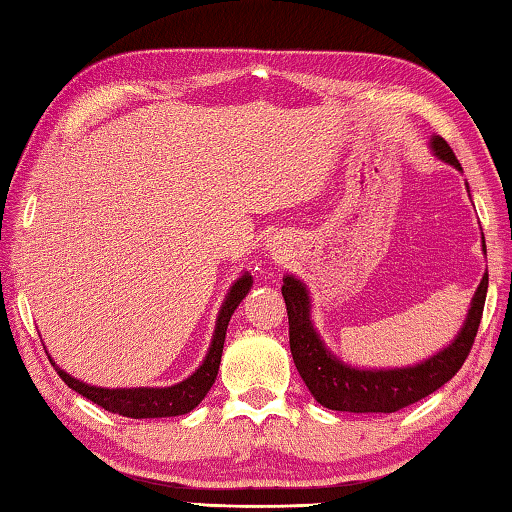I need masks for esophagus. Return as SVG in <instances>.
<instances>
[{
  "mask_svg": "<svg viewBox=\"0 0 512 512\" xmlns=\"http://www.w3.org/2000/svg\"><path fill=\"white\" fill-rule=\"evenodd\" d=\"M266 246H269L275 259H280L282 255H285V248H287V246H282V241H278V239H271V243H266Z\"/></svg>",
  "mask_w": 512,
  "mask_h": 512,
  "instance_id": "34e87169",
  "label": "esophagus"
}]
</instances>
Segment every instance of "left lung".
I'll list each match as a JSON object with an SVG mask.
<instances>
[{"instance_id":"1","label":"left lung","mask_w":512,"mask_h":512,"mask_svg":"<svg viewBox=\"0 0 512 512\" xmlns=\"http://www.w3.org/2000/svg\"><path fill=\"white\" fill-rule=\"evenodd\" d=\"M431 148L446 164H460L442 136H433ZM485 248V241H483ZM488 294V271L472 298L458 337L433 358L403 369H355L332 355L316 335L310 319V294L294 275H285L282 296L289 316V346L300 378L323 408L339 412H396L412 405L456 376L478 332Z\"/></svg>"}]
</instances>
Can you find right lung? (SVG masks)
Masks as SVG:
<instances>
[{"label": "right lung", "mask_w": 512, "mask_h": 512, "mask_svg": "<svg viewBox=\"0 0 512 512\" xmlns=\"http://www.w3.org/2000/svg\"><path fill=\"white\" fill-rule=\"evenodd\" d=\"M253 287V278L248 273H243L241 278L234 282L227 291L225 303L218 312L216 319V330L212 337V346H209L207 358L202 360L200 367L191 373L189 378L182 380V383L170 385V387H132V389H104V387H93L81 383V380L72 378L70 373L56 367H52L59 373L63 383L70 389H75L77 394L86 396L88 401L100 405V408L113 412V415H123L132 419H157V417H177L191 412L196 405L205 399L209 389H212L218 367H221V355H223V344H225V332L227 323H230V316L237 310L239 303Z\"/></svg>", "instance_id": "obj_1"}]
</instances>
